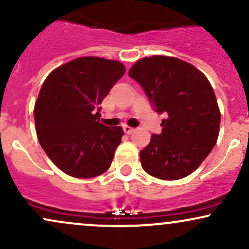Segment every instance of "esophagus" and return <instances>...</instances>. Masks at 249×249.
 Segmentation results:
<instances>
[{
  "mask_svg": "<svg viewBox=\"0 0 249 249\" xmlns=\"http://www.w3.org/2000/svg\"><path fill=\"white\" fill-rule=\"evenodd\" d=\"M123 130H124V132L126 134H131L134 131V128L127 126V125H124V126H123Z\"/></svg>",
  "mask_w": 249,
  "mask_h": 249,
  "instance_id": "1",
  "label": "esophagus"
}]
</instances>
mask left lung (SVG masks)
Returning <instances> with one entry per match:
<instances>
[{
  "instance_id": "1",
  "label": "left lung",
  "mask_w": 249,
  "mask_h": 249,
  "mask_svg": "<svg viewBox=\"0 0 249 249\" xmlns=\"http://www.w3.org/2000/svg\"><path fill=\"white\" fill-rule=\"evenodd\" d=\"M128 75L142 85L154 110L166 115L161 133L152 134L141 151L142 167L162 180L185 178L218 139L220 111L212 85L201 71L176 57H145Z\"/></svg>"
}]
</instances>
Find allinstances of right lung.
<instances>
[{"label":"right lung","instance_id":"obj_1","mask_svg":"<svg viewBox=\"0 0 249 249\" xmlns=\"http://www.w3.org/2000/svg\"><path fill=\"white\" fill-rule=\"evenodd\" d=\"M124 73L118 61L81 57L57 68L43 83L34 110L37 138L64 173L93 178L111 166L124 131L99 122V104Z\"/></svg>","mask_w":249,"mask_h":249}]
</instances>
